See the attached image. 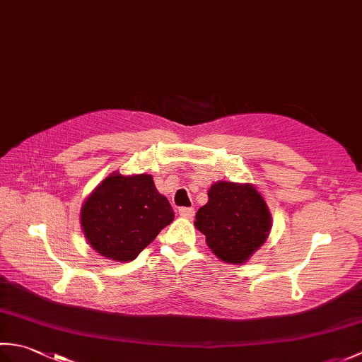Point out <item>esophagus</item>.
I'll use <instances>...</instances> for the list:
<instances>
[{
  "mask_svg": "<svg viewBox=\"0 0 362 362\" xmlns=\"http://www.w3.org/2000/svg\"><path fill=\"white\" fill-rule=\"evenodd\" d=\"M179 214L182 218H193L194 216V209L193 206H180L179 209Z\"/></svg>",
  "mask_w": 362,
  "mask_h": 362,
  "instance_id": "1",
  "label": "esophagus"
}]
</instances>
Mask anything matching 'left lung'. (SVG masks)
Here are the masks:
<instances>
[{"mask_svg":"<svg viewBox=\"0 0 362 362\" xmlns=\"http://www.w3.org/2000/svg\"><path fill=\"white\" fill-rule=\"evenodd\" d=\"M194 226L214 255L240 264L266 241L271 213L253 187L218 182L209 189V202L197 210Z\"/></svg>","mask_w":362,"mask_h":362,"instance_id":"8db88e82","label":"left lung"}]
</instances>
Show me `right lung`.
<instances>
[{
	"instance_id": "obj_1",
	"label": "right lung",
	"mask_w": 362,
	"mask_h": 362,
	"mask_svg": "<svg viewBox=\"0 0 362 362\" xmlns=\"http://www.w3.org/2000/svg\"><path fill=\"white\" fill-rule=\"evenodd\" d=\"M174 210L148 174H112L82 205L81 224L103 257L132 261L171 224Z\"/></svg>"
}]
</instances>
